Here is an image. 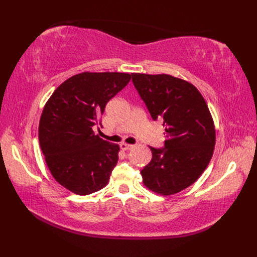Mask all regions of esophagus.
Returning <instances> with one entry per match:
<instances>
[{"instance_id":"1","label":"esophagus","mask_w":257,"mask_h":257,"mask_svg":"<svg viewBox=\"0 0 257 257\" xmlns=\"http://www.w3.org/2000/svg\"><path fill=\"white\" fill-rule=\"evenodd\" d=\"M134 147H135L134 145H129L125 143H122L121 145H120V148H121V150H132Z\"/></svg>"}]
</instances>
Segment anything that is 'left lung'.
<instances>
[{
	"label": "left lung",
	"mask_w": 257,
	"mask_h": 257,
	"mask_svg": "<svg viewBox=\"0 0 257 257\" xmlns=\"http://www.w3.org/2000/svg\"><path fill=\"white\" fill-rule=\"evenodd\" d=\"M133 81L154 120L163 119L165 148L150 147L151 161L141 170L147 189L163 196L193 184L210 163L215 127L201 92L168 74L133 73Z\"/></svg>",
	"instance_id": "left-lung-1"
}]
</instances>
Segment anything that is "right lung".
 I'll list each match as a JSON object with an SVG mask.
<instances>
[{"instance_id": "1", "label": "right lung", "mask_w": 257, "mask_h": 257, "mask_svg": "<svg viewBox=\"0 0 257 257\" xmlns=\"http://www.w3.org/2000/svg\"><path fill=\"white\" fill-rule=\"evenodd\" d=\"M130 79L128 73L84 72L65 80L45 103L40 146L52 176L70 192L87 195L109 182L120 148L95 135L92 127Z\"/></svg>"}]
</instances>
